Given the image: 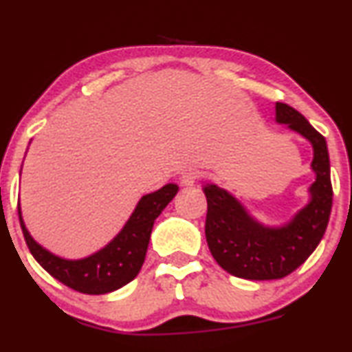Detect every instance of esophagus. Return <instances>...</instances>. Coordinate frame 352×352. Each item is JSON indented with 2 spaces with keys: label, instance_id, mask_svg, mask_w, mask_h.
Segmentation results:
<instances>
[{
  "label": "esophagus",
  "instance_id": "obj_1",
  "mask_svg": "<svg viewBox=\"0 0 352 352\" xmlns=\"http://www.w3.org/2000/svg\"><path fill=\"white\" fill-rule=\"evenodd\" d=\"M198 179H200V172L187 170V172L182 173L180 182H182V185H184V187H192V185L197 184Z\"/></svg>",
  "mask_w": 352,
  "mask_h": 352
}]
</instances>
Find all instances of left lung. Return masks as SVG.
I'll list each match as a JSON object with an SVG mask.
<instances>
[{
	"instance_id": "left-lung-1",
	"label": "left lung",
	"mask_w": 352,
	"mask_h": 352,
	"mask_svg": "<svg viewBox=\"0 0 352 352\" xmlns=\"http://www.w3.org/2000/svg\"><path fill=\"white\" fill-rule=\"evenodd\" d=\"M275 122L310 142L315 182L308 201L282 224H265L245 208L236 195L206 184L208 201L205 234L219 267L248 280H275L294 272L323 238L333 205L329 154L324 138L303 114L285 103H275Z\"/></svg>"
}]
</instances>
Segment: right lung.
Here are the masks:
<instances>
[{
  "mask_svg": "<svg viewBox=\"0 0 352 352\" xmlns=\"http://www.w3.org/2000/svg\"><path fill=\"white\" fill-rule=\"evenodd\" d=\"M179 185L167 184L157 192L141 197L121 231L107 245L82 259H65L50 252L32 238L18 206L24 239L34 259L70 289L87 295H104L129 283L141 270L154 221L173 200Z\"/></svg>",
  "mask_w": 352,
  "mask_h": 352,
  "instance_id": "1",
  "label": "right lung"
}]
</instances>
